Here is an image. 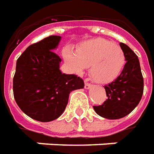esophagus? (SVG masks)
Returning a JSON list of instances; mask_svg holds the SVG:
<instances>
[{
  "instance_id": "1",
  "label": "esophagus",
  "mask_w": 154,
  "mask_h": 154,
  "mask_svg": "<svg viewBox=\"0 0 154 154\" xmlns=\"http://www.w3.org/2000/svg\"><path fill=\"white\" fill-rule=\"evenodd\" d=\"M91 86H92V85H91L90 83H88V82L85 81V88H86V89H88V88H90Z\"/></svg>"
}]
</instances>
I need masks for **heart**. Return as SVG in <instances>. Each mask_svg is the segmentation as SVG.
Masks as SVG:
<instances>
[{
  "label": "heart",
  "mask_w": 154,
  "mask_h": 154,
  "mask_svg": "<svg viewBox=\"0 0 154 154\" xmlns=\"http://www.w3.org/2000/svg\"><path fill=\"white\" fill-rule=\"evenodd\" d=\"M66 63L77 74L90 66L89 75L94 81L107 84L122 73L125 55L122 48L106 39L88 40L77 48L75 53L69 49L63 51Z\"/></svg>",
  "instance_id": "heart-1"
}]
</instances>
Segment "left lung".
Wrapping results in <instances>:
<instances>
[{
    "label": "left lung",
    "instance_id": "left-lung-1",
    "mask_svg": "<svg viewBox=\"0 0 154 154\" xmlns=\"http://www.w3.org/2000/svg\"><path fill=\"white\" fill-rule=\"evenodd\" d=\"M120 46L125 55L126 63L121 75L104 86L107 99L102 105L94 106L97 115L110 120L130 114L139 104L143 93V78L137 55L123 42Z\"/></svg>",
    "mask_w": 154,
    "mask_h": 154
}]
</instances>
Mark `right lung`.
<instances>
[{"instance_id":"obj_1","label":"right lung","mask_w":154,"mask_h":154,"mask_svg":"<svg viewBox=\"0 0 154 154\" xmlns=\"http://www.w3.org/2000/svg\"><path fill=\"white\" fill-rule=\"evenodd\" d=\"M60 40V36L51 35L30 45L16 62L15 102L27 116L38 122L58 118L66 109L69 93L85 87L80 77L59 69L61 59L53 50Z\"/></svg>"}]
</instances>
